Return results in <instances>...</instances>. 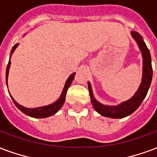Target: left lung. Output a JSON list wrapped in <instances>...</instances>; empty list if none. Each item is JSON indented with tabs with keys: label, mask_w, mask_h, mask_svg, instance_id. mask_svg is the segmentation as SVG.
I'll list each match as a JSON object with an SVG mask.
<instances>
[{
	"label": "left lung",
	"mask_w": 157,
	"mask_h": 157,
	"mask_svg": "<svg viewBox=\"0 0 157 157\" xmlns=\"http://www.w3.org/2000/svg\"><path fill=\"white\" fill-rule=\"evenodd\" d=\"M132 36L140 48L142 57H143V67H142V79L141 83L138 88L137 91L135 93L131 99L121 103L118 105H105L100 103L95 99L90 82H88V88L90 92V101L93 107L99 114L103 117L110 118H123L133 113L143 101L147 96L152 79V66L151 58L149 49L147 48L146 43L142 39V36L136 31H132Z\"/></svg>",
	"instance_id": "1"
}]
</instances>
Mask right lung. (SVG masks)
Returning <instances> with one entry per match:
<instances>
[{
    "label": "right lung",
    "mask_w": 157,
    "mask_h": 157,
    "mask_svg": "<svg viewBox=\"0 0 157 157\" xmlns=\"http://www.w3.org/2000/svg\"><path fill=\"white\" fill-rule=\"evenodd\" d=\"M19 44H16L15 46L12 47L11 49V52H10V60H9V62L7 64V67H6V86H7V79H8V73H9V69H10V57H11V54L13 53L15 49L17 48V46ZM75 73H72L71 75H70L68 79L67 80L66 82V84H65V86H64V89L62 90V93H61L60 98L55 101L54 103H52L51 105H45V106H40V107H36V108H26L24 107L23 105H20L18 104L15 100L13 99V97L10 96L11 97V99L13 101L14 104L17 105V107L19 109L20 111H22L23 113L25 115H27L29 117H34V118H46V117H51L52 115L56 114L60 109L61 108V106L63 105L64 102H65V100H66V96H67V92L68 88L71 84L72 82L73 79L75 77Z\"/></svg>",
    "instance_id": "add662e5"
}]
</instances>
